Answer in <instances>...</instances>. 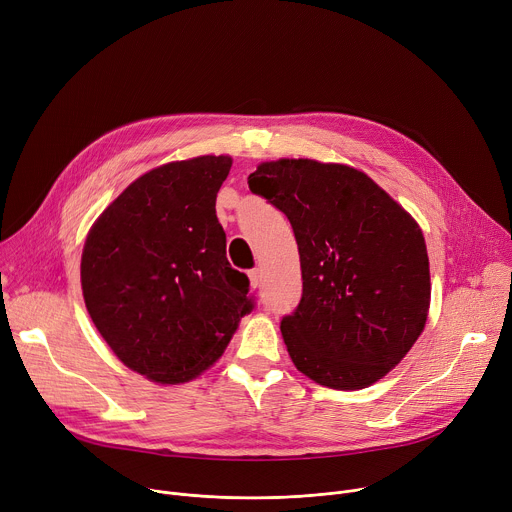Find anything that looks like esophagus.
I'll use <instances>...</instances> for the list:
<instances>
[{
  "mask_svg": "<svg viewBox=\"0 0 512 512\" xmlns=\"http://www.w3.org/2000/svg\"><path fill=\"white\" fill-rule=\"evenodd\" d=\"M249 281H251V287H259L261 285V271L259 269H251L249 271Z\"/></svg>",
  "mask_w": 512,
  "mask_h": 512,
  "instance_id": "1",
  "label": "esophagus"
}]
</instances>
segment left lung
Listing matches in <instances>:
<instances>
[{
  "label": "left lung",
  "instance_id": "1",
  "mask_svg": "<svg viewBox=\"0 0 512 512\" xmlns=\"http://www.w3.org/2000/svg\"><path fill=\"white\" fill-rule=\"evenodd\" d=\"M249 188L287 216L298 241L302 300L281 320L298 371L340 391L383 379L427 320L419 225L367 174L342 164L263 162Z\"/></svg>",
  "mask_w": 512,
  "mask_h": 512
}]
</instances>
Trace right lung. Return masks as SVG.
<instances>
[{
	"label": "right lung",
	"mask_w": 512,
	"mask_h": 512,
	"mask_svg": "<svg viewBox=\"0 0 512 512\" xmlns=\"http://www.w3.org/2000/svg\"><path fill=\"white\" fill-rule=\"evenodd\" d=\"M231 164L200 156L150 170L103 210L85 241L89 316L125 367L150 381L198 377L253 310L249 277L227 261L214 208Z\"/></svg>",
	"instance_id": "1"
}]
</instances>
